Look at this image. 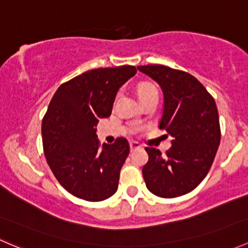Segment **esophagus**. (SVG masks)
Returning a JSON list of instances; mask_svg holds the SVG:
<instances>
[{
  "instance_id": "obj_1",
  "label": "esophagus",
  "mask_w": 248,
  "mask_h": 248,
  "mask_svg": "<svg viewBox=\"0 0 248 248\" xmlns=\"http://www.w3.org/2000/svg\"><path fill=\"white\" fill-rule=\"evenodd\" d=\"M129 147H131V151H134V150H138V149H140V144L139 142H137V141H131L129 142Z\"/></svg>"
}]
</instances>
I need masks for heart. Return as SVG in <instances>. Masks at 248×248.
<instances>
[{"label": "heart", "mask_w": 248, "mask_h": 248, "mask_svg": "<svg viewBox=\"0 0 248 248\" xmlns=\"http://www.w3.org/2000/svg\"><path fill=\"white\" fill-rule=\"evenodd\" d=\"M152 91H157V90L154 85L149 84V82H141L138 87L139 97L144 96V94H146V93H150V92H152Z\"/></svg>", "instance_id": "obj_1"}]
</instances>
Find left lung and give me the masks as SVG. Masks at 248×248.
<instances>
[{
    "label": "left lung",
    "instance_id": "left-lung-1",
    "mask_svg": "<svg viewBox=\"0 0 248 248\" xmlns=\"http://www.w3.org/2000/svg\"><path fill=\"white\" fill-rule=\"evenodd\" d=\"M138 69L161 86L164 108L159 129L174 138L164 155L155 147L145 149L149 161L142 167V176L155 196L176 198L193 191L211 168L221 141L216 103L189 73L162 64Z\"/></svg>",
    "mask_w": 248,
    "mask_h": 248
}]
</instances>
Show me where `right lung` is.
Segmentation results:
<instances>
[{
    "mask_svg": "<svg viewBox=\"0 0 248 248\" xmlns=\"http://www.w3.org/2000/svg\"><path fill=\"white\" fill-rule=\"evenodd\" d=\"M137 73L134 66L97 68L63 82L42 122L44 155L57 181L73 196L101 202L116 192L129 144L117 138L101 145L94 127L109 117L120 87Z\"/></svg>",
    "mask_w": 248,
    "mask_h": 248,
    "instance_id": "1",
    "label": "right lung"
}]
</instances>
